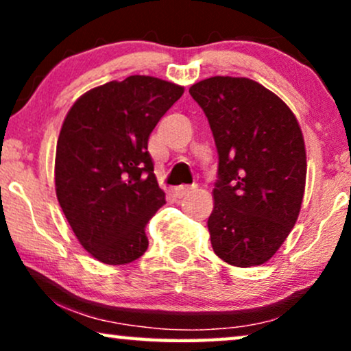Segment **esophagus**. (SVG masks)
Segmentation results:
<instances>
[{
	"mask_svg": "<svg viewBox=\"0 0 351 351\" xmlns=\"http://www.w3.org/2000/svg\"><path fill=\"white\" fill-rule=\"evenodd\" d=\"M193 191V186H186V185H180V186H176L174 189V195L177 198H184L185 195H189Z\"/></svg>",
	"mask_w": 351,
	"mask_h": 351,
	"instance_id": "1",
	"label": "esophagus"
}]
</instances>
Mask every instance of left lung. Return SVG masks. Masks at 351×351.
Masks as SVG:
<instances>
[{"label": "left lung", "instance_id": "obj_1", "mask_svg": "<svg viewBox=\"0 0 351 351\" xmlns=\"http://www.w3.org/2000/svg\"><path fill=\"white\" fill-rule=\"evenodd\" d=\"M219 153L208 228L214 252L234 267L270 261L299 217L306 155L291 108L257 81L213 76L190 88Z\"/></svg>", "mask_w": 351, "mask_h": 351}]
</instances>
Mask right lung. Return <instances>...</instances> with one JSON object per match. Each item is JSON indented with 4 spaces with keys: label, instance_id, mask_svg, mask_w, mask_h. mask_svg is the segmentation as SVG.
Here are the masks:
<instances>
[{
    "label": "right lung",
    "instance_id": "1",
    "mask_svg": "<svg viewBox=\"0 0 351 351\" xmlns=\"http://www.w3.org/2000/svg\"><path fill=\"white\" fill-rule=\"evenodd\" d=\"M184 88L134 75L88 90L62 124L56 193L81 246L124 265L148 247L145 227L166 203L153 174L148 137Z\"/></svg>",
    "mask_w": 351,
    "mask_h": 351
}]
</instances>
